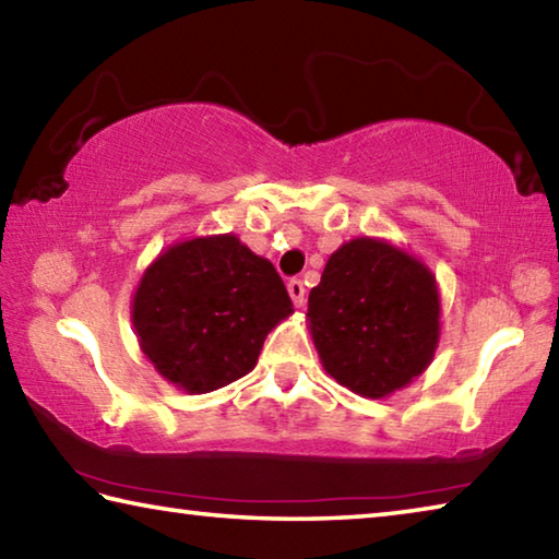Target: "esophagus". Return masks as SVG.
<instances>
[{
	"label": "esophagus",
	"instance_id": "34e87169",
	"mask_svg": "<svg viewBox=\"0 0 559 559\" xmlns=\"http://www.w3.org/2000/svg\"><path fill=\"white\" fill-rule=\"evenodd\" d=\"M288 296L293 300V306L302 308V302H306V286H302L300 278H290L288 281Z\"/></svg>",
	"mask_w": 559,
	"mask_h": 559
}]
</instances>
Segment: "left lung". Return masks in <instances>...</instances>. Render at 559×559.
I'll use <instances>...</instances> for the list:
<instances>
[{
    "mask_svg": "<svg viewBox=\"0 0 559 559\" xmlns=\"http://www.w3.org/2000/svg\"><path fill=\"white\" fill-rule=\"evenodd\" d=\"M325 370L362 396H386L431 362L439 293L427 266L390 243L355 239L328 259L308 296Z\"/></svg>",
    "mask_w": 559,
    "mask_h": 559,
    "instance_id": "1",
    "label": "left lung"
}]
</instances>
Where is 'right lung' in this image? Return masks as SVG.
Returning a JSON list of instances; mask_svg holds the SVG:
<instances>
[{
	"mask_svg": "<svg viewBox=\"0 0 559 559\" xmlns=\"http://www.w3.org/2000/svg\"><path fill=\"white\" fill-rule=\"evenodd\" d=\"M293 313L273 263L231 234L177 243L140 281L132 323L157 372L189 394L239 380Z\"/></svg>",
	"mask_w": 559,
	"mask_h": 559,
	"instance_id": "add662e5",
	"label": "right lung"
}]
</instances>
